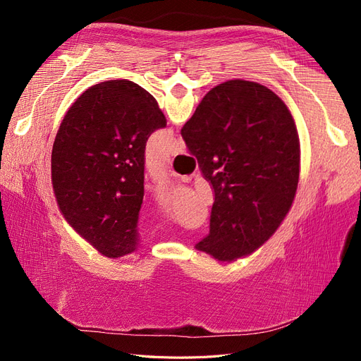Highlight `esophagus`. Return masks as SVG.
Listing matches in <instances>:
<instances>
[{
	"instance_id": "1",
	"label": "esophagus",
	"mask_w": 361,
	"mask_h": 361,
	"mask_svg": "<svg viewBox=\"0 0 361 361\" xmlns=\"http://www.w3.org/2000/svg\"><path fill=\"white\" fill-rule=\"evenodd\" d=\"M180 152H182V147L179 145V141L174 140V143L171 146V155H178V154H180Z\"/></svg>"
}]
</instances>
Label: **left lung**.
Returning a JSON list of instances; mask_svg holds the SVG:
<instances>
[{
	"mask_svg": "<svg viewBox=\"0 0 361 361\" xmlns=\"http://www.w3.org/2000/svg\"><path fill=\"white\" fill-rule=\"evenodd\" d=\"M167 120L155 97L128 80L87 89L59 128L54 194L73 231L106 257L138 248L147 138Z\"/></svg>",
	"mask_w": 361,
	"mask_h": 361,
	"instance_id": "8db88e82",
	"label": "left lung"
}]
</instances>
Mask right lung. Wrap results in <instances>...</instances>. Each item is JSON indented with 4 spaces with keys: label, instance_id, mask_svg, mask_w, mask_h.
Masks as SVG:
<instances>
[{
    "label": "right lung",
    "instance_id": "right-lung-1",
    "mask_svg": "<svg viewBox=\"0 0 361 361\" xmlns=\"http://www.w3.org/2000/svg\"><path fill=\"white\" fill-rule=\"evenodd\" d=\"M180 134L215 194L209 235L195 248L221 262L251 255L276 233L298 187L288 106L265 85L231 80L206 93Z\"/></svg>",
    "mask_w": 361,
    "mask_h": 361
}]
</instances>
